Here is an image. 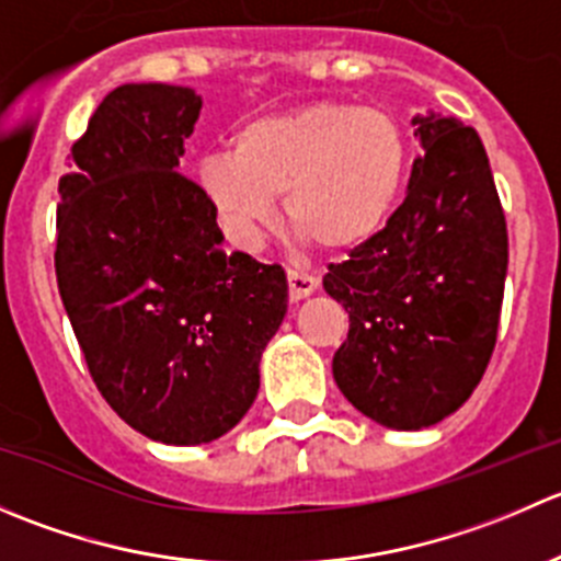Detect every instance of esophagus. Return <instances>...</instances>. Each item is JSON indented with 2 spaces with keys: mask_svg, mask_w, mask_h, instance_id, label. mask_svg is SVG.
Segmentation results:
<instances>
[{
  "mask_svg": "<svg viewBox=\"0 0 561 561\" xmlns=\"http://www.w3.org/2000/svg\"><path fill=\"white\" fill-rule=\"evenodd\" d=\"M287 287H290V301H301V298L312 296L317 290L314 276L304 274V271H287Z\"/></svg>",
  "mask_w": 561,
  "mask_h": 561,
  "instance_id": "34e87169",
  "label": "esophagus"
}]
</instances>
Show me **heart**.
<instances>
[{"label": "heart", "mask_w": 561, "mask_h": 561, "mask_svg": "<svg viewBox=\"0 0 561 561\" xmlns=\"http://www.w3.org/2000/svg\"><path fill=\"white\" fill-rule=\"evenodd\" d=\"M410 168V129L393 111L314 100L241 124L230 154L203 157L197 184L239 244L257 239L285 195L301 239L344 252L386 230Z\"/></svg>", "instance_id": "1"}]
</instances>
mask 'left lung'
<instances>
[{
    "label": "left lung",
    "instance_id": "8db88e82",
    "mask_svg": "<svg viewBox=\"0 0 561 561\" xmlns=\"http://www.w3.org/2000/svg\"><path fill=\"white\" fill-rule=\"evenodd\" d=\"M426 154L380 236L328 265L350 314L333 380L355 410L415 432L456 412L489 366L507 274V222L489 157L454 116H415Z\"/></svg>",
    "mask_w": 561,
    "mask_h": 561
}]
</instances>
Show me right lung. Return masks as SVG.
<instances>
[{
    "mask_svg": "<svg viewBox=\"0 0 561 561\" xmlns=\"http://www.w3.org/2000/svg\"><path fill=\"white\" fill-rule=\"evenodd\" d=\"M201 105L186 87L113 89L72 144L56 208V282L89 375L165 445L211 443L247 415L287 312L285 268L228 252L179 171Z\"/></svg>",
    "mask_w": 561,
    "mask_h": 561,
    "instance_id": "right-lung-1",
    "label": "right lung"
}]
</instances>
